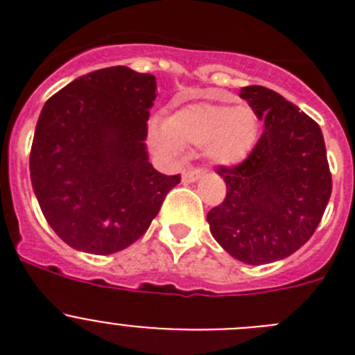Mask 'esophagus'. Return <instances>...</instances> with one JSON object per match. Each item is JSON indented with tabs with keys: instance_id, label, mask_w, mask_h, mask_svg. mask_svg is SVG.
Returning a JSON list of instances; mask_svg holds the SVG:
<instances>
[{
	"instance_id": "esophagus-1",
	"label": "esophagus",
	"mask_w": 355,
	"mask_h": 355,
	"mask_svg": "<svg viewBox=\"0 0 355 355\" xmlns=\"http://www.w3.org/2000/svg\"><path fill=\"white\" fill-rule=\"evenodd\" d=\"M202 174H205V171H202V168H190V171L183 172V181L184 183H193V181L199 180Z\"/></svg>"
}]
</instances>
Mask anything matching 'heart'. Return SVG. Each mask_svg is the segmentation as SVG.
Wrapping results in <instances>:
<instances>
[{
  "label": "heart",
  "mask_w": 355,
  "mask_h": 355,
  "mask_svg": "<svg viewBox=\"0 0 355 355\" xmlns=\"http://www.w3.org/2000/svg\"><path fill=\"white\" fill-rule=\"evenodd\" d=\"M259 119L250 106L196 103L172 112L163 124L149 126V142L165 156H178L181 144L206 146L209 162L218 167L241 163L258 142Z\"/></svg>",
  "instance_id": "b5f03b06"
}]
</instances>
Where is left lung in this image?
Masks as SVG:
<instances>
[{"label": "left lung", "instance_id": "obj_1", "mask_svg": "<svg viewBox=\"0 0 355 355\" xmlns=\"http://www.w3.org/2000/svg\"><path fill=\"white\" fill-rule=\"evenodd\" d=\"M265 124L250 155L234 167H218L227 187L222 205L206 220L222 249L247 265L288 258L318 227L329 197V171L320 126L270 89L240 90Z\"/></svg>", "mask_w": 355, "mask_h": 355}]
</instances>
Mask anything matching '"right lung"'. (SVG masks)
<instances>
[{
	"mask_svg": "<svg viewBox=\"0 0 355 355\" xmlns=\"http://www.w3.org/2000/svg\"><path fill=\"white\" fill-rule=\"evenodd\" d=\"M156 78L124 65L89 72L44 105L30 178L51 229L72 249L114 254L139 240L180 174H159L146 139Z\"/></svg>",
	"mask_w": 355,
	"mask_h": 355,
	"instance_id": "1",
	"label": "right lung"
}]
</instances>
